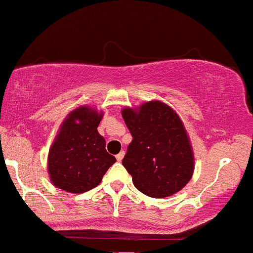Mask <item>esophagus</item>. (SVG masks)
Masks as SVG:
<instances>
[{
  "instance_id": "esophagus-1",
  "label": "esophagus",
  "mask_w": 253,
  "mask_h": 253,
  "mask_svg": "<svg viewBox=\"0 0 253 253\" xmlns=\"http://www.w3.org/2000/svg\"><path fill=\"white\" fill-rule=\"evenodd\" d=\"M124 156H125V152H124V151H121V152L119 153V155H117V161H118V162H121V161H123Z\"/></svg>"
}]
</instances>
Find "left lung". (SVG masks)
I'll return each mask as SVG.
<instances>
[{
  "mask_svg": "<svg viewBox=\"0 0 253 253\" xmlns=\"http://www.w3.org/2000/svg\"><path fill=\"white\" fill-rule=\"evenodd\" d=\"M121 113L133 138L123 165L134 187L155 199L178 193L194 172L193 147L178 114L161 101Z\"/></svg>",
  "mask_w": 253,
  "mask_h": 253,
  "instance_id": "1",
  "label": "left lung"
}]
</instances>
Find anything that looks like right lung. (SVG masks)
<instances>
[{
  "label": "right lung",
  "instance_id": "1",
  "mask_svg": "<svg viewBox=\"0 0 253 253\" xmlns=\"http://www.w3.org/2000/svg\"><path fill=\"white\" fill-rule=\"evenodd\" d=\"M102 112L82 106L60 125L47 157V171L57 188L74 194L97 187L107 170L117 162L106 151V140L97 127Z\"/></svg>",
  "mask_w": 253,
  "mask_h": 253
}]
</instances>
